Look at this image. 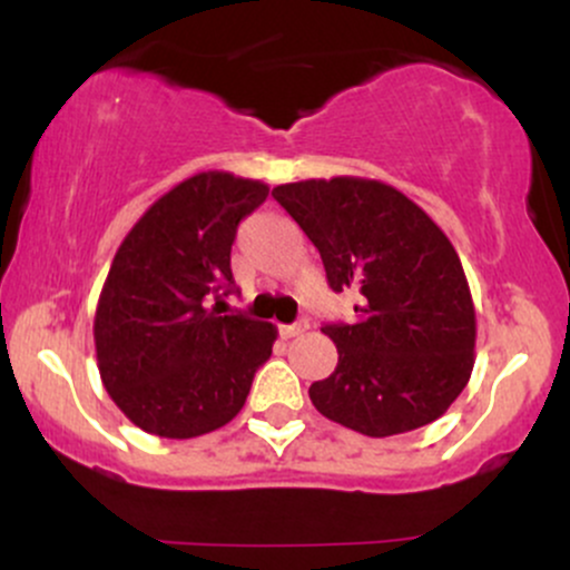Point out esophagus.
Returning <instances> with one entry per match:
<instances>
[{"instance_id":"1","label":"esophagus","mask_w":570,"mask_h":570,"mask_svg":"<svg viewBox=\"0 0 570 570\" xmlns=\"http://www.w3.org/2000/svg\"><path fill=\"white\" fill-rule=\"evenodd\" d=\"M307 326H311V324H307V318H299V322L281 326V335H284V337H297V335H303Z\"/></svg>"}]
</instances>
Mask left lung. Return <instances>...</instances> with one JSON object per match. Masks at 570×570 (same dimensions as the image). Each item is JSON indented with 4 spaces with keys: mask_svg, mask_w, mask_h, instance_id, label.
I'll return each mask as SVG.
<instances>
[{
    "mask_svg": "<svg viewBox=\"0 0 570 570\" xmlns=\"http://www.w3.org/2000/svg\"><path fill=\"white\" fill-rule=\"evenodd\" d=\"M273 198L322 254L332 292L356 289L353 324H324L337 367L311 385L313 407L367 436L436 421L466 389L476 318L461 259L434 219L375 179L278 185Z\"/></svg>",
    "mask_w": 570,
    "mask_h": 570,
    "instance_id": "8db88e82",
    "label": "left lung"
}]
</instances>
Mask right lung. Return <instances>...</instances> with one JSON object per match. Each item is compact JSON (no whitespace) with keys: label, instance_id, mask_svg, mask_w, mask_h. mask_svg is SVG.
<instances>
[{"label":"right lung","instance_id":"1","mask_svg":"<svg viewBox=\"0 0 570 570\" xmlns=\"http://www.w3.org/2000/svg\"><path fill=\"white\" fill-rule=\"evenodd\" d=\"M267 185L203 171L144 212L117 248L94 340L104 389L130 423L166 440L225 426L271 358L276 326L235 313L230 248Z\"/></svg>","mask_w":570,"mask_h":570}]
</instances>
